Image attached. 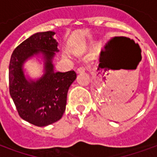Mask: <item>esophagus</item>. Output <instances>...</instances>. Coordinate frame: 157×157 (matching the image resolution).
I'll return each mask as SVG.
<instances>
[{
	"label": "esophagus",
	"mask_w": 157,
	"mask_h": 157,
	"mask_svg": "<svg viewBox=\"0 0 157 157\" xmlns=\"http://www.w3.org/2000/svg\"><path fill=\"white\" fill-rule=\"evenodd\" d=\"M86 70V67H79L78 68H77V70H76V72L77 73H80V72H83V71H85Z\"/></svg>",
	"instance_id": "esophagus-1"
}]
</instances>
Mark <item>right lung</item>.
<instances>
[{
	"label": "right lung",
	"instance_id": "obj_1",
	"mask_svg": "<svg viewBox=\"0 0 157 157\" xmlns=\"http://www.w3.org/2000/svg\"><path fill=\"white\" fill-rule=\"evenodd\" d=\"M54 32H42L16 47L9 66L10 94L22 119L36 126H46L61 119L66 109L67 91L76 78L74 71H54L53 63L59 52ZM40 55L44 74L37 80L27 78L23 65L28 59Z\"/></svg>",
	"mask_w": 157,
	"mask_h": 157
}]
</instances>
